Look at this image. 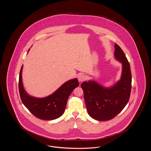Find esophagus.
<instances>
[{
    "mask_svg": "<svg viewBox=\"0 0 151 151\" xmlns=\"http://www.w3.org/2000/svg\"><path fill=\"white\" fill-rule=\"evenodd\" d=\"M86 79V76L84 74H80L78 76V80L79 82H82Z\"/></svg>",
    "mask_w": 151,
    "mask_h": 151,
    "instance_id": "obj_1",
    "label": "esophagus"
}]
</instances>
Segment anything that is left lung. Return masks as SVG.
I'll list each match as a JSON object with an SVG mask.
<instances>
[{
	"label": "left lung",
	"instance_id": "8db88e82",
	"mask_svg": "<svg viewBox=\"0 0 151 151\" xmlns=\"http://www.w3.org/2000/svg\"><path fill=\"white\" fill-rule=\"evenodd\" d=\"M114 57L122 65L121 79L115 84L105 87L93 80L84 81L81 86L88 114L96 120L105 121L114 118L126 106L131 90L129 62L122 49L115 43Z\"/></svg>",
	"mask_w": 151,
	"mask_h": 151
}]
</instances>
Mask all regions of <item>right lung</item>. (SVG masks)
Returning a JSON list of instances; mask_svg holds the SVG:
<instances>
[{
	"label": "right lung",
	"mask_w": 151,
	"mask_h": 151,
	"mask_svg": "<svg viewBox=\"0 0 151 151\" xmlns=\"http://www.w3.org/2000/svg\"><path fill=\"white\" fill-rule=\"evenodd\" d=\"M29 51L28 50V51ZM22 65L19 75V89L22 104L36 117L43 120H54L59 118L65 112L68 97L73 90L79 86L78 80L71 79L60 86L50 95L37 98L27 93L22 84Z\"/></svg>",
	"instance_id": "add662e5"
}]
</instances>
